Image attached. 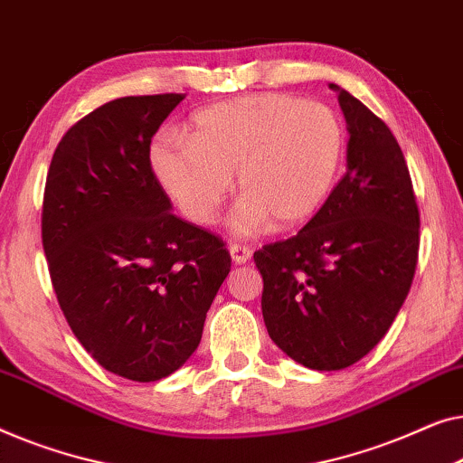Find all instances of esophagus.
Masks as SVG:
<instances>
[{"mask_svg":"<svg viewBox=\"0 0 463 463\" xmlns=\"http://www.w3.org/2000/svg\"><path fill=\"white\" fill-rule=\"evenodd\" d=\"M231 251V258L234 264H247L251 260V250L247 245H239V243H232L229 247Z\"/></svg>","mask_w":463,"mask_h":463,"instance_id":"obj_1","label":"esophagus"}]
</instances>
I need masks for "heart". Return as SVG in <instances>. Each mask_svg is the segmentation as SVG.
<instances>
[{"label":"heart","mask_w":463,"mask_h":463,"mask_svg":"<svg viewBox=\"0 0 463 463\" xmlns=\"http://www.w3.org/2000/svg\"><path fill=\"white\" fill-rule=\"evenodd\" d=\"M344 157L340 117L289 94H253L210 104L188 123V140L159 134L151 165L197 224H212L231 191L237 234L306 222L325 203Z\"/></svg>","instance_id":"b5f03b06"}]
</instances>
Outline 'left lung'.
Masks as SVG:
<instances>
[{
	"label": "left lung",
	"instance_id": "left-lung-1",
	"mask_svg": "<svg viewBox=\"0 0 463 463\" xmlns=\"http://www.w3.org/2000/svg\"><path fill=\"white\" fill-rule=\"evenodd\" d=\"M346 174L315 218L253 253L270 340L317 371L346 369L386 335L411 289L420 210L399 142L346 90Z\"/></svg>",
	"mask_w": 463,
	"mask_h": 463
}]
</instances>
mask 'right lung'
<instances>
[{"label": "right lung", "mask_w": 463, "mask_h": 463, "mask_svg": "<svg viewBox=\"0 0 463 463\" xmlns=\"http://www.w3.org/2000/svg\"><path fill=\"white\" fill-rule=\"evenodd\" d=\"M184 94L126 96L77 121L48 169L42 241L69 327L110 373L157 382L197 350L231 272L224 241L172 213L151 140Z\"/></svg>", "instance_id": "add662e5"}]
</instances>
